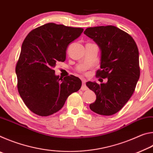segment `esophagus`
I'll return each mask as SVG.
<instances>
[{"label": "esophagus", "mask_w": 153, "mask_h": 153, "mask_svg": "<svg viewBox=\"0 0 153 153\" xmlns=\"http://www.w3.org/2000/svg\"><path fill=\"white\" fill-rule=\"evenodd\" d=\"M86 80H85V79H83V80H82V88H81V89H82V90H87L88 89V87L86 86Z\"/></svg>", "instance_id": "obj_1"}]
</instances>
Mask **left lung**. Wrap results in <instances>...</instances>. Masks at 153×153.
I'll return each mask as SVG.
<instances>
[{
  "mask_svg": "<svg viewBox=\"0 0 153 153\" xmlns=\"http://www.w3.org/2000/svg\"><path fill=\"white\" fill-rule=\"evenodd\" d=\"M100 50V68L97 76L107 78L98 84L88 82L97 99L90 108L102 115H111L123 108L133 94L140 77L139 52L130 35L113 25L88 27L84 32Z\"/></svg>",
  "mask_w": 153,
  "mask_h": 153,
  "instance_id": "obj_1",
  "label": "left lung"
}]
</instances>
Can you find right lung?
I'll return each instance as SVG.
<instances>
[{"mask_svg":"<svg viewBox=\"0 0 153 153\" xmlns=\"http://www.w3.org/2000/svg\"><path fill=\"white\" fill-rule=\"evenodd\" d=\"M83 31L49 23L32 30L25 38L15 73L20 97L33 113L40 116L55 113L69 95L80 89L79 77L71 75L62 79L53 68L57 61H65L67 46Z\"/></svg>","mask_w":153,"mask_h":153,"instance_id":"right-lung-1","label":"right lung"}]
</instances>
